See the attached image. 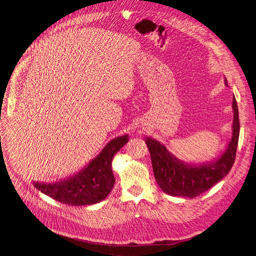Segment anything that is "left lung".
I'll use <instances>...</instances> for the list:
<instances>
[{"instance_id": "left-lung-1", "label": "left lung", "mask_w": 256, "mask_h": 256, "mask_svg": "<svg viewBox=\"0 0 256 256\" xmlns=\"http://www.w3.org/2000/svg\"><path fill=\"white\" fill-rule=\"evenodd\" d=\"M225 84L227 80L225 78ZM233 132L225 152L218 159L202 164H188L173 156L165 146L152 138H146L156 181L160 188L173 196L194 198L222 180L231 170L239 140V114L233 96Z\"/></svg>"}]
</instances>
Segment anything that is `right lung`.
<instances>
[{"label": "right lung", "instance_id": "add662e5", "mask_svg": "<svg viewBox=\"0 0 256 256\" xmlns=\"http://www.w3.org/2000/svg\"><path fill=\"white\" fill-rule=\"evenodd\" d=\"M128 136L112 138L89 164L77 174L54 184L33 182L34 188L52 198L70 206L94 204L112 190L116 178L112 169L114 156L128 142Z\"/></svg>", "mask_w": 256, "mask_h": 256}]
</instances>
